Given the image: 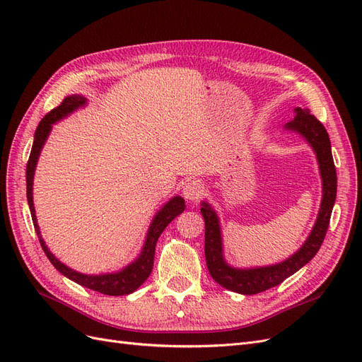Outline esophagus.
Instances as JSON below:
<instances>
[{
    "mask_svg": "<svg viewBox=\"0 0 362 362\" xmlns=\"http://www.w3.org/2000/svg\"><path fill=\"white\" fill-rule=\"evenodd\" d=\"M205 193V185L199 180H190L184 184L182 194L189 202L199 201Z\"/></svg>",
    "mask_w": 362,
    "mask_h": 362,
    "instance_id": "esophagus-1",
    "label": "esophagus"
}]
</instances>
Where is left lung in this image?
I'll list each match as a JSON object with an SVG mask.
<instances>
[{
	"mask_svg": "<svg viewBox=\"0 0 362 362\" xmlns=\"http://www.w3.org/2000/svg\"><path fill=\"white\" fill-rule=\"evenodd\" d=\"M294 115V119L290 120L284 128L291 131V133H298L308 141V145L314 151L317 163H319L322 178V202L315 223L310 235L306 237L305 243L287 259L278 262V264L264 267L238 269L229 266L226 262L223 257L221 221H218V216L211 204L202 201L201 213L205 221L206 267L213 279L226 290L240 294H257L279 286L284 279L291 276L293 273L302 269L306 262H310L315 257L325 240L337 198V172L331 151V140L320 120L310 115L308 108L296 107Z\"/></svg>",
	"mask_w": 362,
	"mask_h": 362,
	"instance_id": "8db88e82",
	"label": "left lung"
}]
</instances>
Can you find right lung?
Returning <instances> with one entry per match:
<instances>
[{
    "label": "right lung",
    "instance_id": "1",
    "mask_svg": "<svg viewBox=\"0 0 362 362\" xmlns=\"http://www.w3.org/2000/svg\"><path fill=\"white\" fill-rule=\"evenodd\" d=\"M87 104V100L81 95H71L68 98H64L63 103L51 110L45 117L40 120V124L36 128L35 133V141H33V148L30 152V158L27 163V172H25V178H27V201L28 206L31 211V218H33V225H35V229L39 237L40 246L45 252V255L51 261V264L56 267L63 276H66L68 279L80 284V286L90 288L93 291L103 293L107 296H124L136 291L141 284H144L148 276L152 272V266H154V255H156V245L157 240L161 235V233L166 228L175 217L180 216L185 210V204L181 196H173L166 204H164L160 210L156 213L154 218L148 228V234L145 237V243L144 247H141L139 257L129 262L128 266L124 269H120L119 272L113 273H101V275H86V273H80L66 264H63L60 259L52 255V252L48 249L45 245V240L42 238L40 229L37 225V217L35 211V204H33V180H35V170L37 166V160L40 156V151L45 145V141L51 133L52 125L59 122L63 117L69 116L75 110H78L80 107H84Z\"/></svg>",
    "mask_w": 362,
    "mask_h": 362
}]
</instances>
